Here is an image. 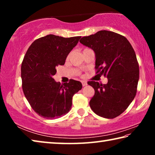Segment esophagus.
I'll return each mask as SVG.
<instances>
[{"mask_svg": "<svg viewBox=\"0 0 155 155\" xmlns=\"http://www.w3.org/2000/svg\"><path fill=\"white\" fill-rule=\"evenodd\" d=\"M81 83H82V85H83V86H85V85H87V83L86 82V81H81Z\"/></svg>", "mask_w": 155, "mask_h": 155, "instance_id": "34e87169", "label": "esophagus"}]
</instances>
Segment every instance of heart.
<instances>
[{
    "mask_svg": "<svg viewBox=\"0 0 155 155\" xmlns=\"http://www.w3.org/2000/svg\"><path fill=\"white\" fill-rule=\"evenodd\" d=\"M68 57H69V56H68V57H67V58H68Z\"/></svg>",
    "mask_w": 155,
    "mask_h": 155,
    "instance_id": "heart-1",
    "label": "heart"
}]
</instances>
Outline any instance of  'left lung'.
I'll return each instance as SVG.
<instances>
[{
  "mask_svg": "<svg viewBox=\"0 0 155 155\" xmlns=\"http://www.w3.org/2000/svg\"><path fill=\"white\" fill-rule=\"evenodd\" d=\"M80 42L95 52L96 74L108 78L107 84L87 82L95 91L91 109L99 116L115 118L128 108L137 93L140 70L134 49L124 36L109 31L83 37Z\"/></svg>",
  "mask_w": 155,
  "mask_h": 155,
  "instance_id": "obj_1",
  "label": "left lung"
}]
</instances>
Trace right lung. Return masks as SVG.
<instances>
[{
	"label": "right lung",
	"instance_id": "obj_1",
	"mask_svg": "<svg viewBox=\"0 0 155 155\" xmlns=\"http://www.w3.org/2000/svg\"><path fill=\"white\" fill-rule=\"evenodd\" d=\"M81 38L48 35L35 40L26 52L21 65L22 87L40 116L51 120L65 115L71 109L72 96L82 89L79 81L70 79L61 85L52 78Z\"/></svg>",
	"mask_w": 155,
	"mask_h": 155
}]
</instances>
